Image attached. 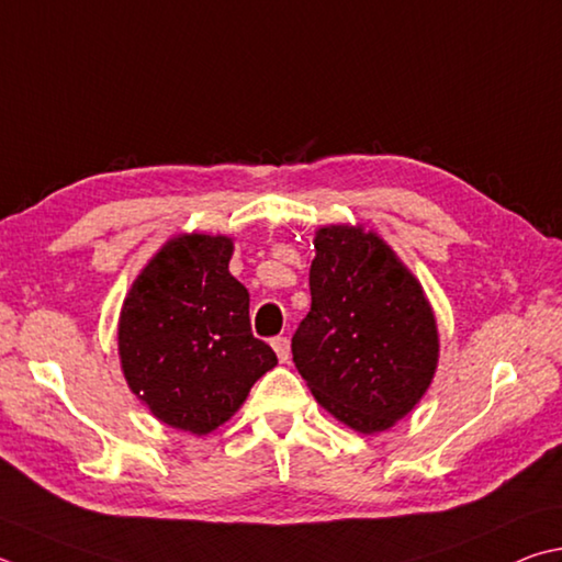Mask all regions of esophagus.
<instances>
[{
    "mask_svg": "<svg viewBox=\"0 0 562 562\" xmlns=\"http://www.w3.org/2000/svg\"><path fill=\"white\" fill-rule=\"evenodd\" d=\"M272 349H274V353H278L280 363L290 361V339H288V336H274Z\"/></svg>",
    "mask_w": 562,
    "mask_h": 562,
    "instance_id": "1",
    "label": "esophagus"
}]
</instances>
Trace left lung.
<instances>
[{"mask_svg":"<svg viewBox=\"0 0 562 562\" xmlns=\"http://www.w3.org/2000/svg\"><path fill=\"white\" fill-rule=\"evenodd\" d=\"M312 310L292 361L326 413L361 435L403 420L440 361V334L420 280L361 223L314 231Z\"/></svg>","mask_w":562,"mask_h":562,"instance_id":"1","label":"left lung"}]
</instances>
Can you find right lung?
<instances>
[{
    "label": "right lung",
    "mask_w": 562,
    "mask_h": 562,
    "mask_svg": "<svg viewBox=\"0 0 562 562\" xmlns=\"http://www.w3.org/2000/svg\"><path fill=\"white\" fill-rule=\"evenodd\" d=\"M231 236L179 233L122 302L117 353L130 391L159 423L209 435L246 403L278 356L250 331V294L233 278Z\"/></svg>",
    "instance_id": "1"
}]
</instances>
